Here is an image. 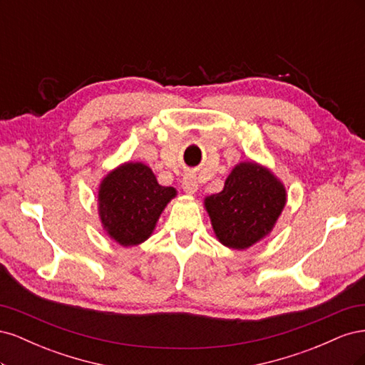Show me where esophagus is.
Returning <instances> with one entry per match:
<instances>
[{
	"label": "esophagus",
	"mask_w": 365,
	"mask_h": 365,
	"mask_svg": "<svg viewBox=\"0 0 365 365\" xmlns=\"http://www.w3.org/2000/svg\"><path fill=\"white\" fill-rule=\"evenodd\" d=\"M182 190L189 195L196 193L197 190V180L195 175H185L182 178Z\"/></svg>",
	"instance_id": "34e87169"
}]
</instances>
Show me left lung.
Masks as SVG:
<instances>
[{"instance_id":"obj_1","label":"left lung","mask_w":365,"mask_h":365,"mask_svg":"<svg viewBox=\"0 0 365 365\" xmlns=\"http://www.w3.org/2000/svg\"><path fill=\"white\" fill-rule=\"evenodd\" d=\"M286 200V187L272 170L248 160L231 169L222 190L204 197V207L220 244L247 250L271 235Z\"/></svg>"}]
</instances>
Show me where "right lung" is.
Wrapping results in <instances>:
<instances>
[{"mask_svg":"<svg viewBox=\"0 0 365 365\" xmlns=\"http://www.w3.org/2000/svg\"><path fill=\"white\" fill-rule=\"evenodd\" d=\"M176 189L158 184L155 173L140 161L109 170L98 184L97 212L106 235L129 248L148 240Z\"/></svg>","mask_w":365,"mask_h":365,"instance_id":"1","label":"right lung"}]
</instances>
